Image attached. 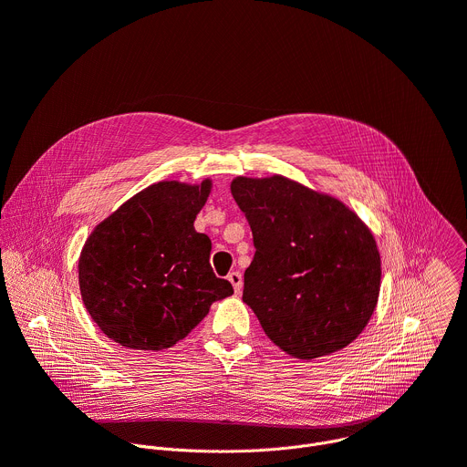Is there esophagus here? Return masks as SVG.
I'll use <instances>...</instances> for the list:
<instances>
[{"mask_svg":"<svg viewBox=\"0 0 467 467\" xmlns=\"http://www.w3.org/2000/svg\"><path fill=\"white\" fill-rule=\"evenodd\" d=\"M227 279H229V283L233 285L234 292L240 294V292H242V275H240L238 272H231V274L227 275Z\"/></svg>","mask_w":467,"mask_h":467,"instance_id":"obj_1","label":"esophagus"}]
</instances>
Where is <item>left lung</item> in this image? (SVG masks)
Returning <instances> with one entry per match:
<instances>
[{
	"label": "left lung",
	"mask_w": 467,
	"mask_h": 467,
	"mask_svg": "<svg viewBox=\"0 0 467 467\" xmlns=\"http://www.w3.org/2000/svg\"><path fill=\"white\" fill-rule=\"evenodd\" d=\"M231 192L256 249L242 299L265 337L299 360L348 348L380 292V253L369 227L338 197L285 175H240Z\"/></svg>",
	"instance_id": "8db88e82"
}]
</instances>
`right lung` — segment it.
<instances>
[{
    "instance_id": "right-lung-1",
    "label": "right lung",
    "mask_w": 467,
    "mask_h": 467,
    "mask_svg": "<svg viewBox=\"0 0 467 467\" xmlns=\"http://www.w3.org/2000/svg\"><path fill=\"white\" fill-rule=\"evenodd\" d=\"M213 181L155 182L105 218L79 256L83 303L116 344L162 351L186 338L233 286L211 268V238L193 229Z\"/></svg>"
}]
</instances>
